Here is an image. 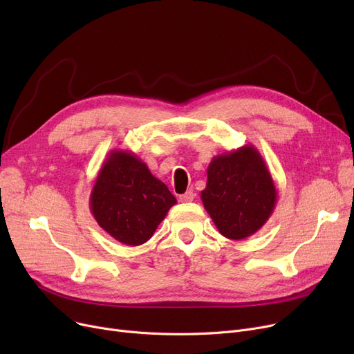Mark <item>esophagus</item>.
I'll return each instance as SVG.
<instances>
[{
  "mask_svg": "<svg viewBox=\"0 0 354 354\" xmlns=\"http://www.w3.org/2000/svg\"><path fill=\"white\" fill-rule=\"evenodd\" d=\"M194 199H195V194H194V192H191V191L185 192L183 195H180V196H179V201H180V202H192Z\"/></svg>",
  "mask_w": 354,
  "mask_h": 354,
  "instance_id": "obj_1",
  "label": "esophagus"
}]
</instances>
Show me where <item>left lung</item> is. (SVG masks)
I'll return each mask as SVG.
<instances>
[{"label":"left lung","mask_w":354,"mask_h":354,"mask_svg":"<svg viewBox=\"0 0 354 354\" xmlns=\"http://www.w3.org/2000/svg\"><path fill=\"white\" fill-rule=\"evenodd\" d=\"M201 199L218 231L230 239L251 236L268 221L277 189L268 167L252 145L214 156Z\"/></svg>","instance_id":"8db88e82"}]
</instances>
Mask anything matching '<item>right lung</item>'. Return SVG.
I'll return each mask as SVG.
<instances>
[{
    "label": "right lung",
    "instance_id": "right-lung-1",
    "mask_svg": "<svg viewBox=\"0 0 354 354\" xmlns=\"http://www.w3.org/2000/svg\"><path fill=\"white\" fill-rule=\"evenodd\" d=\"M175 203L176 198L142 159L118 149L107 155L90 194L97 224L130 247L146 243Z\"/></svg>",
    "mask_w": 354,
    "mask_h": 354
}]
</instances>
